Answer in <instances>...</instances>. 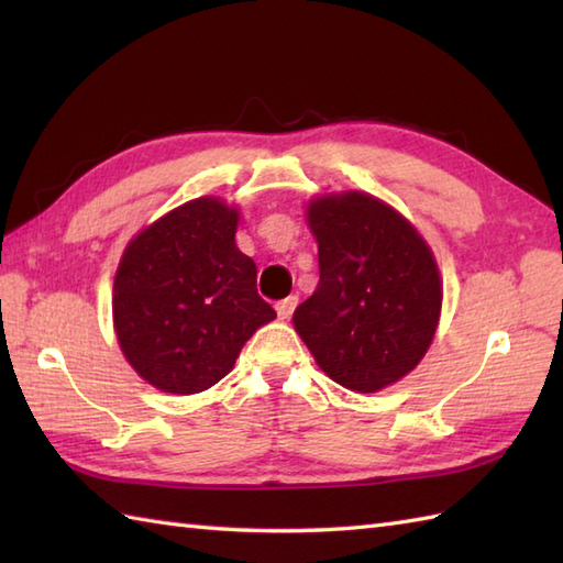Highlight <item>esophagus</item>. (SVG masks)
Here are the masks:
<instances>
[{
  "label": "esophagus",
  "instance_id": "esophagus-1",
  "mask_svg": "<svg viewBox=\"0 0 563 563\" xmlns=\"http://www.w3.org/2000/svg\"><path fill=\"white\" fill-rule=\"evenodd\" d=\"M295 307H297V295H290V297H285V300L275 305V312H278L280 319H290L292 312H295Z\"/></svg>",
  "mask_w": 563,
  "mask_h": 563
}]
</instances>
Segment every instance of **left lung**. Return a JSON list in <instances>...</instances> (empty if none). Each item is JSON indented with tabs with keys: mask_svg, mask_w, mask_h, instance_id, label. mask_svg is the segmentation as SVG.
<instances>
[{
	"mask_svg": "<svg viewBox=\"0 0 563 563\" xmlns=\"http://www.w3.org/2000/svg\"><path fill=\"white\" fill-rule=\"evenodd\" d=\"M319 285L292 324L317 365L353 391L409 375L435 336L442 285L433 251L409 220L349 190L309 202Z\"/></svg>",
	"mask_w": 563,
	"mask_h": 563,
	"instance_id": "8db88e82",
	"label": "left lung"
}]
</instances>
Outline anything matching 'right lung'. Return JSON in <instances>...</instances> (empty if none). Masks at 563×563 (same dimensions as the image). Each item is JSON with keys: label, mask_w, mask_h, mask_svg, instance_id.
Listing matches in <instances>:
<instances>
[{"label": "right lung", "mask_w": 563, "mask_h": 563, "mask_svg": "<svg viewBox=\"0 0 563 563\" xmlns=\"http://www.w3.org/2000/svg\"><path fill=\"white\" fill-rule=\"evenodd\" d=\"M239 212L198 198L128 244L113 283L118 343L162 391L198 394L230 373L275 309L256 292V263L236 249Z\"/></svg>", "instance_id": "obj_1"}]
</instances>
